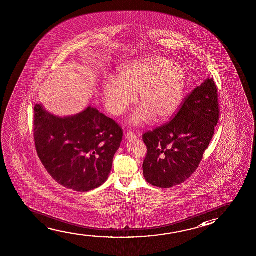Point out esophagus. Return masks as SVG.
Masks as SVG:
<instances>
[{
  "label": "esophagus",
  "mask_w": 256,
  "mask_h": 256,
  "mask_svg": "<svg viewBox=\"0 0 256 256\" xmlns=\"http://www.w3.org/2000/svg\"><path fill=\"white\" fill-rule=\"evenodd\" d=\"M125 138H126V140H133V139L136 138V136L133 132H128L125 134Z\"/></svg>",
  "instance_id": "obj_1"
}]
</instances>
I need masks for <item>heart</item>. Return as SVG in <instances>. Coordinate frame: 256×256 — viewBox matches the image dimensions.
Masks as SVG:
<instances>
[{"label": "heart", "mask_w": 256, "mask_h": 256, "mask_svg": "<svg viewBox=\"0 0 256 256\" xmlns=\"http://www.w3.org/2000/svg\"><path fill=\"white\" fill-rule=\"evenodd\" d=\"M186 74L183 68L162 56H150L120 68L114 78L102 84L108 112L122 115L136 101L140 106L130 118L132 126H142L152 118L163 122L174 117L184 98Z\"/></svg>", "instance_id": "obj_1"}]
</instances>
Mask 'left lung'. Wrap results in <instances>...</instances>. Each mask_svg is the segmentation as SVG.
Returning a JSON list of instances; mask_svg holds the SVG:
<instances>
[{"instance_id":"1","label":"left lung","mask_w":256,"mask_h":256,"mask_svg":"<svg viewBox=\"0 0 256 256\" xmlns=\"http://www.w3.org/2000/svg\"><path fill=\"white\" fill-rule=\"evenodd\" d=\"M218 89L207 78L186 98L174 118L145 133L147 156L142 164L145 180L169 188L190 178L199 166L218 122Z\"/></svg>"}]
</instances>
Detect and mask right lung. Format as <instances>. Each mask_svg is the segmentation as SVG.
<instances>
[{
	"mask_svg": "<svg viewBox=\"0 0 256 256\" xmlns=\"http://www.w3.org/2000/svg\"><path fill=\"white\" fill-rule=\"evenodd\" d=\"M114 120L89 104L79 114L57 116L34 106V140L44 168L59 184L88 192L108 180L122 141Z\"/></svg>",
	"mask_w": 256,
	"mask_h": 256,
	"instance_id": "obj_1",
	"label": "right lung"
}]
</instances>
